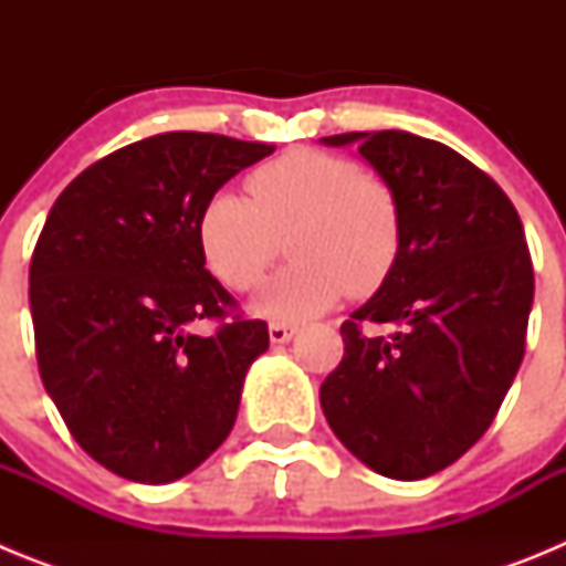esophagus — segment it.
Returning a JSON list of instances; mask_svg holds the SVG:
<instances>
[{
    "label": "esophagus",
    "instance_id": "esophagus-1",
    "mask_svg": "<svg viewBox=\"0 0 566 566\" xmlns=\"http://www.w3.org/2000/svg\"><path fill=\"white\" fill-rule=\"evenodd\" d=\"M294 334H297V328L286 326V323H272V326H269V339H272L274 345L289 343V339H292Z\"/></svg>",
    "mask_w": 566,
    "mask_h": 566
}]
</instances>
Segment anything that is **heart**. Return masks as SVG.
Masks as SVG:
<instances>
[{"instance_id":"obj_1","label":"heart","mask_w":566,"mask_h":566,"mask_svg":"<svg viewBox=\"0 0 566 566\" xmlns=\"http://www.w3.org/2000/svg\"><path fill=\"white\" fill-rule=\"evenodd\" d=\"M249 198L218 192L198 221L209 272L247 292L266 272L289 232L294 263L260 286L252 312L300 323L337 306L343 294L365 297L391 274L402 240L391 187L343 155L292 149L249 175Z\"/></svg>"}]
</instances>
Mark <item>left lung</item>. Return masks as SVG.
<instances>
[{
	"mask_svg": "<svg viewBox=\"0 0 566 566\" xmlns=\"http://www.w3.org/2000/svg\"><path fill=\"white\" fill-rule=\"evenodd\" d=\"M399 203L391 274L345 319L343 363L319 385L334 437L399 482L433 476L482 439L524 357L533 263L516 207L444 144L402 129L343 133ZM365 322L395 326L365 335Z\"/></svg>",
	"mask_w": 566,
	"mask_h": 566,
	"instance_id": "1",
	"label": "left lung"
}]
</instances>
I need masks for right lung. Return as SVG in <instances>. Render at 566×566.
<instances>
[{"label":"right lung","mask_w":566,"mask_h":566,"mask_svg":"<svg viewBox=\"0 0 566 566\" xmlns=\"http://www.w3.org/2000/svg\"><path fill=\"white\" fill-rule=\"evenodd\" d=\"M272 153L153 135L84 169L44 221L30 260L44 391L84 451L129 482H175L212 457L269 348L263 319H229L212 337L192 326L234 303L198 243L203 207Z\"/></svg>","instance_id":"add662e5"}]
</instances>
